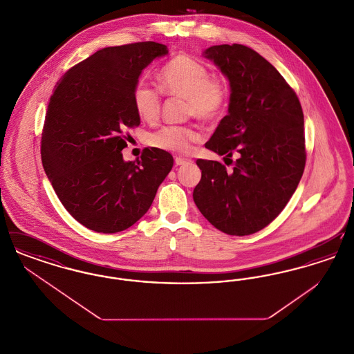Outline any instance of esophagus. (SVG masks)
<instances>
[{
	"instance_id": "34e87169",
	"label": "esophagus",
	"mask_w": 354,
	"mask_h": 354,
	"mask_svg": "<svg viewBox=\"0 0 354 354\" xmlns=\"http://www.w3.org/2000/svg\"><path fill=\"white\" fill-rule=\"evenodd\" d=\"M192 160L191 159H185V158H180V156H176L175 158V165L176 166H185V165H188V163H191Z\"/></svg>"
}]
</instances>
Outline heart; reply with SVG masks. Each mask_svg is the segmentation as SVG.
Here are the masks:
<instances>
[{
	"mask_svg": "<svg viewBox=\"0 0 354 354\" xmlns=\"http://www.w3.org/2000/svg\"><path fill=\"white\" fill-rule=\"evenodd\" d=\"M160 88L172 97L187 100V114L201 120L218 118L227 104V87L219 78L209 75L207 66L195 58L180 54L167 62L158 75ZM134 106L138 115L147 122L160 114L162 100L156 88L140 82L134 88ZM201 140V134L189 127L169 126L149 138L152 147L163 151L185 153L191 145Z\"/></svg>",
	"mask_w": 354,
	"mask_h": 354,
	"instance_id": "obj_1",
	"label": "heart"
}]
</instances>
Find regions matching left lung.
Listing matches in <instances>:
<instances>
[{
    "instance_id": "8db88e82",
    "label": "left lung",
    "mask_w": 354,
    "mask_h": 354,
    "mask_svg": "<svg viewBox=\"0 0 354 354\" xmlns=\"http://www.w3.org/2000/svg\"><path fill=\"white\" fill-rule=\"evenodd\" d=\"M230 82L228 114L205 147L224 158L237 153L234 171L196 160L202 179L194 202L221 232L254 234L289 202L305 167L304 115L295 91L259 53L243 45L203 51Z\"/></svg>"
}]
</instances>
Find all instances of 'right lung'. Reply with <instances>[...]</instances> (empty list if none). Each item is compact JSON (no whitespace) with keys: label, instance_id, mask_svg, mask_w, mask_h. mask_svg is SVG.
Instances as JSON below:
<instances>
[{"label":"right lung","instance_id":"right-lung-1","mask_svg":"<svg viewBox=\"0 0 354 354\" xmlns=\"http://www.w3.org/2000/svg\"><path fill=\"white\" fill-rule=\"evenodd\" d=\"M167 46L138 42L104 48L70 68L48 104L41 140L48 179L68 209L86 228L115 234L140 219L174 166V158L146 149L126 162L124 131L140 124L134 88Z\"/></svg>","mask_w":354,"mask_h":354}]
</instances>
